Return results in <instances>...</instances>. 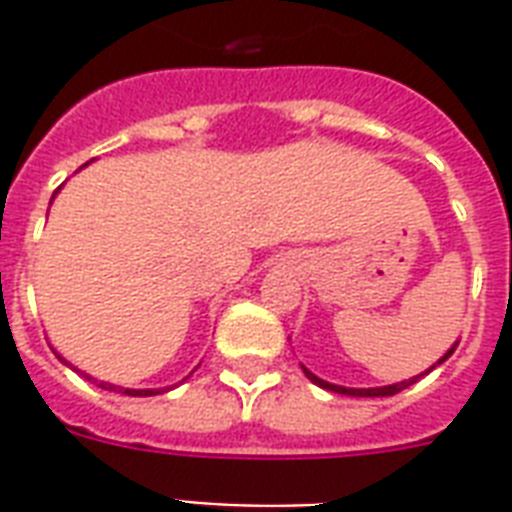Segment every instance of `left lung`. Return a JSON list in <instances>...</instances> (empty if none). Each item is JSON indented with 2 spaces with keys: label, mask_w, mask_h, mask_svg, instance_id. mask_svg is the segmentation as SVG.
Here are the masks:
<instances>
[{
  "label": "left lung",
  "mask_w": 512,
  "mask_h": 512,
  "mask_svg": "<svg viewBox=\"0 0 512 512\" xmlns=\"http://www.w3.org/2000/svg\"><path fill=\"white\" fill-rule=\"evenodd\" d=\"M454 348H457V342H454V345H452V350H446L444 358H441V361H438V364H444L446 358H449V356H452V353H454ZM430 369H433V366H430ZM430 369H428V372H430ZM303 372H305V377H308V380H311V382H316V385H319V388L332 390V393H342V396H358V398L396 396V393H401V390L409 388V385H414V382H417V380H420V377H422V374H417V377H412V380L396 382V385H385V388H342V385H332V382L321 380V377H316V374H313V372H308V369H305V366H303ZM428 372H425V374H428Z\"/></svg>",
  "instance_id": "left-lung-1"
}]
</instances>
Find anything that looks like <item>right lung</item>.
<instances>
[{
	"label": "right lung",
	"mask_w": 512,
	"mask_h": 512,
	"mask_svg": "<svg viewBox=\"0 0 512 512\" xmlns=\"http://www.w3.org/2000/svg\"><path fill=\"white\" fill-rule=\"evenodd\" d=\"M63 364H68L66 358L58 356ZM71 366V364H68ZM87 377V374H84ZM87 380H92V377H87ZM100 388H106V390H114V393H124V396H156V393H164L167 388H146V390H135V388H119V385H111V382H98Z\"/></svg>",
	"instance_id": "add662e5"
}]
</instances>
